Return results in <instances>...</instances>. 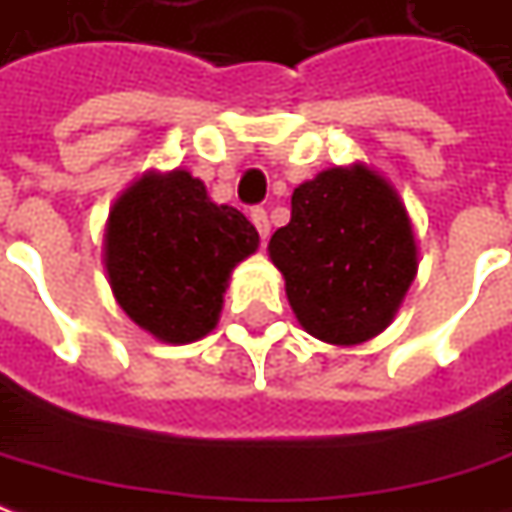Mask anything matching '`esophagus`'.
<instances>
[{
  "label": "esophagus",
  "instance_id": "obj_1",
  "mask_svg": "<svg viewBox=\"0 0 512 512\" xmlns=\"http://www.w3.org/2000/svg\"><path fill=\"white\" fill-rule=\"evenodd\" d=\"M250 219H253L256 231L262 236V242H267V236H270V219H267V211H264V208H250Z\"/></svg>",
  "mask_w": 512,
  "mask_h": 512
}]
</instances>
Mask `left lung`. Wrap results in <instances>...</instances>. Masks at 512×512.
Segmentation results:
<instances>
[{"label": "left lung", "instance_id": "obj_1", "mask_svg": "<svg viewBox=\"0 0 512 512\" xmlns=\"http://www.w3.org/2000/svg\"><path fill=\"white\" fill-rule=\"evenodd\" d=\"M267 250L298 324L327 344L375 338L417 273L406 208L366 166L329 168L298 185L293 216Z\"/></svg>", "mask_w": 512, "mask_h": 512}]
</instances>
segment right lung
I'll return each instance as SVG.
<instances>
[{
  "label": "right lung",
  "mask_w": 512,
  "mask_h": 512,
  "mask_svg": "<svg viewBox=\"0 0 512 512\" xmlns=\"http://www.w3.org/2000/svg\"><path fill=\"white\" fill-rule=\"evenodd\" d=\"M259 245L248 216L208 200L188 171L146 174L112 208L106 273L137 327L168 344L214 329L228 276Z\"/></svg>",
  "instance_id": "1"
}]
</instances>
